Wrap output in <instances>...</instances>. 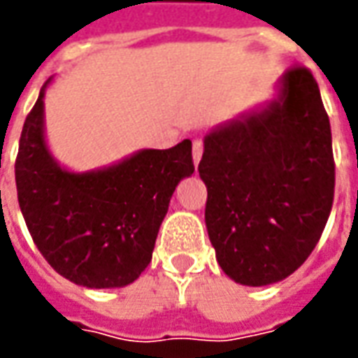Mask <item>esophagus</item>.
<instances>
[{
  "instance_id": "esophagus-1",
  "label": "esophagus",
  "mask_w": 358,
  "mask_h": 358,
  "mask_svg": "<svg viewBox=\"0 0 358 358\" xmlns=\"http://www.w3.org/2000/svg\"><path fill=\"white\" fill-rule=\"evenodd\" d=\"M201 155H203V143L199 140L194 141V164L197 166L199 161H201Z\"/></svg>"
}]
</instances>
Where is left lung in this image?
I'll return each instance as SVG.
<instances>
[{
  "label": "left lung",
  "instance_id": "1",
  "mask_svg": "<svg viewBox=\"0 0 358 358\" xmlns=\"http://www.w3.org/2000/svg\"><path fill=\"white\" fill-rule=\"evenodd\" d=\"M276 94L203 140L205 224L226 276L282 282L307 261L334 203L330 118L315 76L293 66Z\"/></svg>",
  "mask_w": 358,
  "mask_h": 358
}]
</instances>
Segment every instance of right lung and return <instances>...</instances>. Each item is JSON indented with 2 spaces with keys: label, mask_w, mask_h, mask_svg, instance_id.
I'll return each instance as SVG.
<instances>
[{
  "label": "right lung",
  "mask_w": 358,
  "mask_h": 358,
  "mask_svg": "<svg viewBox=\"0 0 358 358\" xmlns=\"http://www.w3.org/2000/svg\"><path fill=\"white\" fill-rule=\"evenodd\" d=\"M43 84L24 120L15 163L28 232L51 268L90 289L124 287L148 268L180 180L194 174L192 141L140 149L118 163L74 172L45 141Z\"/></svg>",
  "instance_id": "1"
}]
</instances>
